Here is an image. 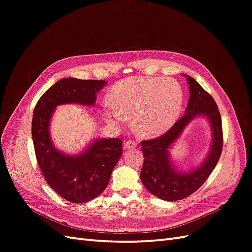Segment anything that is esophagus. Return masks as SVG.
<instances>
[{"instance_id":"34e87169","label":"esophagus","mask_w":252,"mask_h":252,"mask_svg":"<svg viewBox=\"0 0 252 252\" xmlns=\"http://www.w3.org/2000/svg\"><path fill=\"white\" fill-rule=\"evenodd\" d=\"M136 144H138V142L134 141V140H128L125 142L124 144V148L125 149H132V148H135Z\"/></svg>"}]
</instances>
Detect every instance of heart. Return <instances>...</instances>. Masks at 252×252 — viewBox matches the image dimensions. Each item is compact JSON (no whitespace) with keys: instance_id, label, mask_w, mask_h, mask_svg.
Masks as SVG:
<instances>
[{"instance_id":"obj_1","label":"heart","mask_w":252,"mask_h":252,"mask_svg":"<svg viewBox=\"0 0 252 252\" xmlns=\"http://www.w3.org/2000/svg\"><path fill=\"white\" fill-rule=\"evenodd\" d=\"M109 102L111 107L105 111L109 123L119 125L132 117L140 133L155 135L177 121L183 94L178 83L166 78H127L111 88Z\"/></svg>"}]
</instances>
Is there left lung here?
Here are the masks:
<instances>
[{"label": "left lung", "instance_id": "1", "mask_svg": "<svg viewBox=\"0 0 252 252\" xmlns=\"http://www.w3.org/2000/svg\"><path fill=\"white\" fill-rule=\"evenodd\" d=\"M189 101L184 116L164 134L141 142L144 163L141 180L149 192L165 201L185 199L199 189L217 166L223 149L222 119L213 97L194 79L187 75ZM203 114L211 121L214 140L208 159L199 170L189 174L175 171L169 161L168 148L194 116Z\"/></svg>", "mask_w": 252, "mask_h": 252}]
</instances>
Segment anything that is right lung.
I'll return each instance as SVG.
<instances>
[{"instance_id":"1","label":"right lung","mask_w":252,"mask_h":252,"mask_svg":"<svg viewBox=\"0 0 252 252\" xmlns=\"http://www.w3.org/2000/svg\"><path fill=\"white\" fill-rule=\"evenodd\" d=\"M106 83L63 79L45 91L33 110L32 133L37 164L48 185L71 203L89 202L104 191L123 154V143L121 139L98 140L81 156H66L53 147L48 131L49 121L58 105H94L96 93Z\"/></svg>"}]
</instances>
